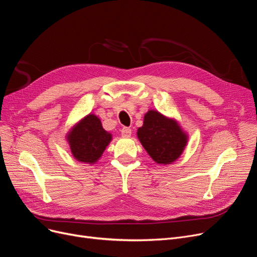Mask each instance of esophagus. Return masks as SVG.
<instances>
[{"instance_id": "1", "label": "esophagus", "mask_w": 257, "mask_h": 257, "mask_svg": "<svg viewBox=\"0 0 257 257\" xmlns=\"http://www.w3.org/2000/svg\"><path fill=\"white\" fill-rule=\"evenodd\" d=\"M120 132H121L122 138H130V136H131V129L128 127H124L120 130Z\"/></svg>"}]
</instances>
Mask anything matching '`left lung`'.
<instances>
[{
	"label": "left lung",
	"mask_w": 257,
	"mask_h": 257,
	"mask_svg": "<svg viewBox=\"0 0 257 257\" xmlns=\"http://www.w3.org/2000/svg\"><path fill=\"white\" fill-rule=\"evenodd\" d=\"M138 138L152 160L163 165L176 161L187 145V136L177 121L154 110L145 114Z\"/></svg>",
	"instance_id": "1"
}]
</instances>
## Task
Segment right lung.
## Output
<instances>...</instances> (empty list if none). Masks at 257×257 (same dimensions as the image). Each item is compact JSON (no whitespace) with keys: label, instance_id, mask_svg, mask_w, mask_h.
<instances>
[{"label":"right lung","instance_id":"1","mask_svg":"<svg viewBox=\"0 0 257 257\" xmlns=\"http://www.w3.org/2000/svg\"><path fill=\"white\" fill-rule=\"evenodd\" d=\"M112 136L107 132L99 118L89 114L67 135L72 155L79 162L94 164L101 158Z\"/></svg>","mask_w":257,"mask_h":257}]
</instances>
